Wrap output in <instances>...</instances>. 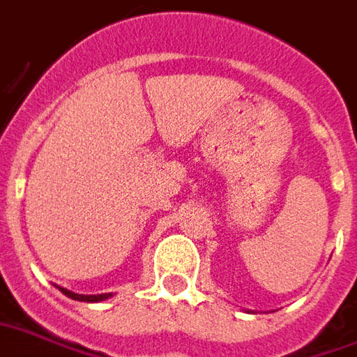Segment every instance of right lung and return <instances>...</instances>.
<instances>
[{
	"mask_svg": "<svg viewBox=\"0 0 357 357\" xmlns=\"http://www.w3.org/2000/svg\"><path fill=\"white\" fill-rule=\"evenodd\" d=\"M64 293L66 296H70V298H74V301H79V303H102V301H106V298H110V296H114L112 293H102V295H77V293H72V291H68V289L64 287H59Z\"/></svg>",
	"mask_w": 357,
	"mask_h": 357,
	"instance_id": "obj_1",
	"label": "right lung"
}]
</instances>
